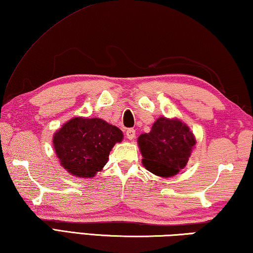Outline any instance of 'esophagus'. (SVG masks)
<instances>
[{
  "label": "esophagus",
  "mask_w": 253,
  "mask_h": 253,
  "mask_svg": "<svg viewBox=\"0 0 253 253\" xmlns=\"http://www.w3.org/2000/svg\"><path fill=\"white\" fill-rule=\"evenodd\" d=\"M126 136H127L128 139H130V140L134 139L135 136H136L135 129H132V128H129V129H127L126 130Z\"/></svg>",
  "instance_id": "obj_1"
}]
</instances>
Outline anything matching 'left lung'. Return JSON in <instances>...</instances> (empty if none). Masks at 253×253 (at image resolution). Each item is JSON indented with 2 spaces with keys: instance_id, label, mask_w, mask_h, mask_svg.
<instances>
[{
  "instance_id": "left-lung-1",
  "label": "left lung",
  "mask_w": 253,
  "mask_h": 253,
  "mask_svg": "<svg viewBox=\"0 0 253 253\" xmlns=\"http://www.w3.org/2000/svg\"><path fill=\"white\" fill-rule=\"evenodd\" d=\"M137 143L145 169L157 176L172 177L186 166L196 139L181 119L160 117Z\"/></svg>"
}]
</instances>
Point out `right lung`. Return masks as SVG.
<instances>
[{"label": "right lung", "instance_id": "1", "mask_svg": "<svg viewBox=\"0 0 253 253\" xmlns=\"http://www.w3.org/2000/svg\"><path fill=\"white\" fill-rule=\"evenodd\" d=\"M124 138L123 131L100 118L74 117L53 134L60 164L72 176L91 178L107 164L111 148Z\"/></svg>", "mask_w": 253, "mask_h": 253}]
</instances>
